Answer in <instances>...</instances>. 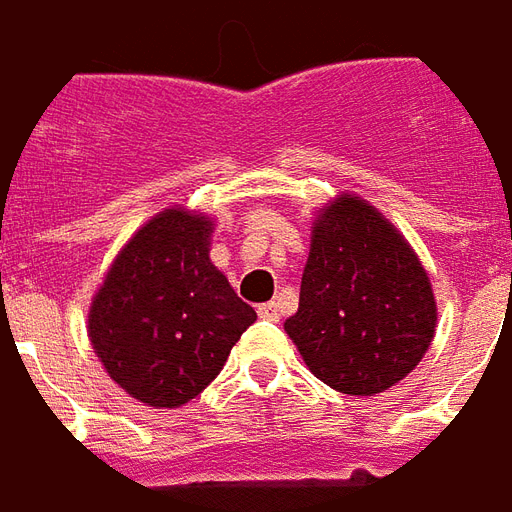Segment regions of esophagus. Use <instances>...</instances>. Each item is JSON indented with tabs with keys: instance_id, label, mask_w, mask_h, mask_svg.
Segmentation results:
<instances>
[{
	"instance_id": "34e87169",
	"label": "esophagus",
	"mask_w": 512,
	"mask_h": 512,
	"mask_svg": "<svg viewBox=\"0 0 512 512\" xmlns=\"http://www.w3.org/2000/svg\"><path fill=\"white\" fill-rule=\"evenodd\" d=\"M257 315H260L263 321H279L282 310H279L277 301H268V304H260V307H257Z\"/></svg>"
}]
</instances>
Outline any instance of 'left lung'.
I'll list each match as a JSON object with an SVG mask.
<instances>
[{"instance_id": "1", "label": "left lung", "mask_w": 512, "mask_h": 512, "mask_svg": "<svg viewBox=\"0 0 512 512\" xmlns=\"http://www.w3.org/2000/svg\"><path fill=\"white\" fill-rule=\"evenodd\" d=\"M285 332L343 395H378L419 365L436 332L430 279L373 205L343 194L323 208Z\"/></svg>"}]
</instances>
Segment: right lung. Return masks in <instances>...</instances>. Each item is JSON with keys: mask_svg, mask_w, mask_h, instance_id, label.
<instances>
[{"mask_svg": "<svg viewBox=\"0 0 512 512\" xmlns=\"http://www.w3.org/2000/svg\"><path fill=\"white\" fill-rule=\"evenodd\" d=\"M213 224L169 208L117 255L90 307L106 373L147 406L189 403L257 321L208 257Z\"/></svg>", "mask_w": 512, "mask_h": 512, "instance_id": "obj_1", "label": "right lung"}]
</instances>
